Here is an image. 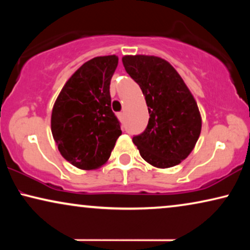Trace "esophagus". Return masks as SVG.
<instances>
[{
    "label": "esophagus",
    "instance_id": "esophagus-1",
    "mask_svg": "<svg viewBox=\"0 0 250 250\" xmlns=\"http://www.w3.org/2000/svg\"><path fill=\"white\" fill-rule=\"evenodd\" d=\"M117 116H118V118H119V121H124V112H118L117 114Z\"/></svg>",
    "mask_w": 250,
    "mask_h": 250
}]
</instances>
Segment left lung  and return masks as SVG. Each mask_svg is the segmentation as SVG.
<instances>
[{
    "label": "left lung",
    "instance_id": "1",
    "mask_svg": "<svg viewBox=\"0 0 250 250\" xmlns=\"http://www.w3.org/2000/svg\"><path fill=\"white\" fill-rule=\"evenodd\" d=\"M123 64L141 87L150 116L145 131L133 136L140 155L159 168L179 165L200 135L196 100L177 71L162 58L125 56Z\"/></svg>",
    "mask_w": 250,
    "mask_h": 250
}]
</instances>
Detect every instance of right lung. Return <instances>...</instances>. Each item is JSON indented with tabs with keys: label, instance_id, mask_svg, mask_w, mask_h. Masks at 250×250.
I'll use <instances>...</instances> for the list:
<instances>
[{
	"label": "right lung",
	"instance_id": "1",
	"mask_svg": "<svg viewBox=\"0 0 250 250\" xmlns=\"http://www.w3.org/2000/svg\"><path fill=\"white\" fill-rule=\"evenodd\" d=\"M116 56L97 57L78 68L53 105L51 129L62 157L81 169H95L110 157L122 134L111 110Z\"/></svg>",
	"mask_w": 250,
	"mask_h": 250
}]
</instances>
